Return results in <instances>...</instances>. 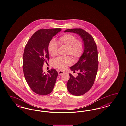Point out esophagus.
Returning <instances> with one entry per match:
<instances>
[{
	"label": "esophagus",
	"mask_w": 126,
	"mask_h": 126,
	"mask_svg": "<svg viewBox=\"0 0 126 126\" xmlns=\"http://www.w3.org/2000/svg\"><path fill=\"white\" fill-rule=\"evenodd\" d=\"M58 75H61L62 74L64 73V72H63V71H61V70H59L58 72Z\"/></svg>",
	"instance_id": "esophagus-1"
}]
</instances>
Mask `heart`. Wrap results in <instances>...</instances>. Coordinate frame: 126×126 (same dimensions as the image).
<instances>
[{
    "instance_id": "obj_1",
    "label": "heart",
    "mask_w": 126,
    "mask_h": 126,
    "mask_svg": "<svg viewBox=\"0 0 126 126\" xmlns=\"http://www.w3.org/2000/svg\"><path fill=\"white\" fill-rule=\"evenodd\" d=\"M58 43L60 46L67 47L66 54H70L75 59L81 57L84 50V44L82 40L77 39V37L72 34H65L58 38ZM58 45L54 40H51L48 46V51L51 56H55L57 53ZM72 60L69 56L58 57L52 62L54 67L63 70L72 64Z\"/></svg>"
}]
</instances>
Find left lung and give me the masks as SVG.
I'll return each mask as SVG.
<instances>
[{"label":"left lung","mask_w":126,"mask_h":126,"mask_svg":"<svg viewBox=\"0 0 126 126\" xmlns=\"http://www.w3.org/2000/svg\"><path fill=\"white\" fill-rule=\"evenodd\" d=\"M64 32L78 34L83 38L84 50L83 55L74 65L72 71H78V76L74 77L69 74L70 79L67 87L69 92L75 96H80L87 92L95 81L98 66L97 45L92 36L82 28L66 29Z\"/></svg>","instance_id":"1"}]
</instances>
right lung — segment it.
<instances>
[{
  "label": "right lung",
  "instance_id": "right-lung-1",
  "mask_svg": "<svg viewBox=\"0 0 126 126\" xmlns=\"http://www.w3.org/2000/svg\"><path fill=\"white\" fill-rule=\"evenodd\" d=\"M61 28L41 29L36 31L28 40L23 55L22 69L26 80L34 92L46 95L52 91L58 72L54 69L43 73L42 66L49 61V43Z\"/></svg>",
  "mask_w": 126,
  "mask_h": 126
}]
</instances>
